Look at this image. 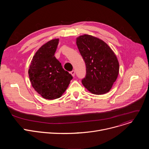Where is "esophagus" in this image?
Segmentation results:
<instances>
[{
    "label": "esophagus",
    "instance_id": "obj_1",
    "mask_svg": "<svg viewBox=\"0 0 149 149\" xmlns=\"http://www.w3.org/2000/svg\"><path fill=\"white\" fill-rule=\"evenodd\" d=\"M71 75H72V77H74V76H75V71H71Z\"/></svg>",
    "mask_w": 149,
    "mask_h": 149
}]
</instances>
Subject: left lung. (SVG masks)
Instances as JSON below:
<instances>
[{
	"label": "left lung",
	"mask_w": 149,
	"mask_h": 149,
	"mask_svg": "<svg viewBox=\"0 0 149 149\" xmlns=\"http://www.w3.org/2000/svg\"><path fill=\"white\" fill-rule=\"evenodd\" d=\"M76 44L86 65L83 86L94 94L107 93L119 73V62L115 53L104 41L90 35L77 37Z\"/></svg>",
	"instance_id": "1"
}]
</instances>
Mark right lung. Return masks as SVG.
I'll return each mask as SVG.
<instances>
[{
  "label": "right lung",
  "mask_w": 149,
  "mask_h": 149,
  "mask_svg": "<svg viewBox=\"0 0 149 149\" xmlns=\"http://www.w3.org/2000/svg\"><path fill=\"white\" fill-rule=\"evenodd\" d=\"M58 42V38L54 39L41 46L33 56L28 70L32 87L47 100L60 98L72 79L54 56Z\"/></svg>",
  "instance_id": "1"
}]
</instances>
